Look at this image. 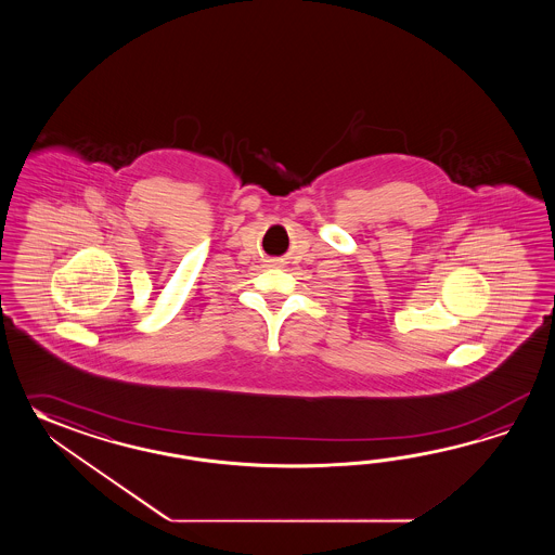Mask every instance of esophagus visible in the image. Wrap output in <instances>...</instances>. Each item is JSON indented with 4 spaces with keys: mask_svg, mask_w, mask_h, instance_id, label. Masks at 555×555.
Segmentation results:
<instances>
[{
    "mask_svg": "<svg viewBox=\"0 0 555 555\" xmlns=\"http://www.w3.org/2000/svg\"><path fill=\"white\" fill-rule=\"evenodd\" d=\"M275 263H278V261L273 260V266H275Z\"/></svg>",
    "mask_w": 555,
    "mask_h": 555,
    "instance_id": "1",
    "label": "esophagus"
}]
</instances>
